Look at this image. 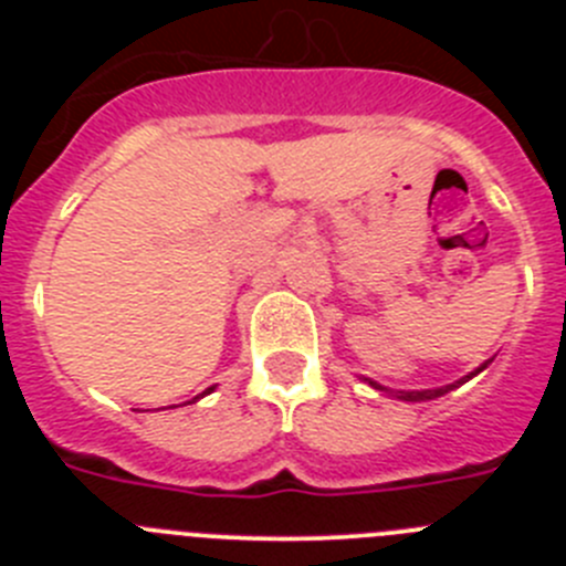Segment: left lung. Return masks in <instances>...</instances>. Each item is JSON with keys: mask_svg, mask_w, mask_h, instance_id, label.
Instances as JSON below:
<instances>
[{"mask_svg": "<svg viewBox=\"0 0 566 566\" xmlns=\"http://www.w3.org/2000/svg\"><path fill=\"white\" fill-rule=\"evenodd\" d=\"M490 363H493V359H488V363H482V365H479V368H476V371H470L468 377L457 379V382L442 385V388H422V391H391V388H385V385L374 382V379H368V377H363V379H365V382H368V385H371L374 391L388 394V397H397V399H402V402H428V399L444 397V394H448V391H453V388H459V385H464V382H468V379L476 377V374H482Z\"/></svg>", "mask_w": 566, "mask_h": 566, "instance_id": "obj_1", "label": "left lung"}]
</instances>
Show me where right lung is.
Returning <instances> with one entry per match:
<instances>
[{"mask_svg":"<svg viewBox=\"0 0 566 566\" xmlns=\"http://www.w3.org/2000/svg\"><path fill=\"white\" fill-rule=\"evenodd\" d=\"M209 391H212V388H209ZM209 391H203V394H198V397H195V399H192V402H198V399H201V397H207V394H209Z\"/></svg>","mask_w":566,"mask_h":566,"instance_id":"obj_1","label":"right lung"}]
</instances>
